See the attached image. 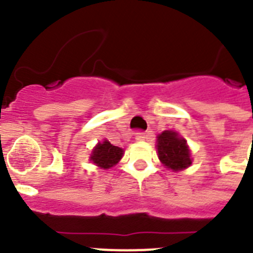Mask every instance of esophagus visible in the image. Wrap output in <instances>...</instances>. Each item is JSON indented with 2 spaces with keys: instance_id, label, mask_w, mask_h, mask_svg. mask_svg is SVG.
Returning <instances> with one entry per match:
<instances>
[{
  "instance_id": "34e87169",
  "label": "esophagus",
  "mask_w": 253,
  "mask_h": 253,
  "mask_svg": "<svg viewBox=\"0 0 253 253\" xmlns=\"http://www.w3.org/2000/svg\"><path fill=\"white\" fill-rule=\"evenodd\" d=\"M147 137H148V134H147L146 131H138L137 135H135V139H137V140H144Z\"/></svg>"
}]
</instances>
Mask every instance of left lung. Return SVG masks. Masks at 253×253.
Wrapping results in <instances>:
<instances>
[{"label": "left lung", "mask_w": 253, "mask_h": 253, "mask_svg": "<svg viewBox=\"0 0 253 253\" xmlns=\"http://www.w3.org/2000/svg\"><path fill=\"white\" fill-rule=\"evenodd\" d=\"M158 158L166 169L181 171L191 165V153L186 140L176 131L165 130L157 137Z\"/></svg>", "instance_id": "obj_1"}]
</instances>
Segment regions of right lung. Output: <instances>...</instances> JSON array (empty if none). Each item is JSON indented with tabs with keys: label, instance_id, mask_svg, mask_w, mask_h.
I'll return each instance as SVG.
<instances>
[{
	"label": "right lung",
	"instance_id": "obj_1",
	"mask_svg": "<svg viewBox=\"0 0 253 253\" xmlns=\"http://www.w3.org/2000/svg\"><path fill=\"white\" fill-rule=\"evenodd\" d=\"M124 151L119 147L113 146L109 140L105 139L102 143H97V146L92 149L90 161H92L100 169H107L115 166L122 160Z\"/></svg>",
	"mask_w": 253,
	"mask_h": 253
}]
</instances>
